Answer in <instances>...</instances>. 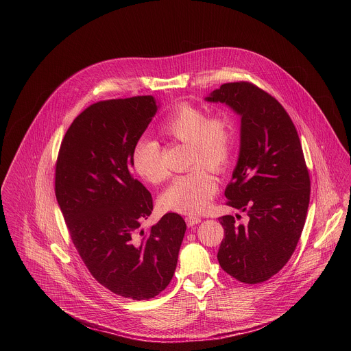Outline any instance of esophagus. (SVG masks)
<instances>
[{
    "instance_id": "34e87169",
    "label": "esophagus",
    "mask_w": 351,
    "mask_h": 351,
    "mask_svg": "<svg viewBox=\"0 0 351 351\" xmlns=\"http://www.w3.org/2000/svg\"><path fill=\"white\" fill-rule=\"evenodd\" d=\"M185 220H186L188 227H195L196 224H199V223H200L201 217H199V216H195V215H189V216H186V217H185Z\"/></svg>"
}]
</instances>
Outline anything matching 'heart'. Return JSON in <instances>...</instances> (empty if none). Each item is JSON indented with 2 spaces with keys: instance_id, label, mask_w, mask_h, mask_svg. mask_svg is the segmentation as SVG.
I'll return each instance as SVG.
<instances>
[{
  "instance_id": "b5f03b06",
  "label": "heart",
  "mask_w": 351,
  "mask_h": 351,
  "mask_svg": "<svg viewBox=\"0 0 351 351\" xmlns=\"http://www.w3.org/2000/svg\"><path fill=\"white\" fill-rule=\"evenodd\" d=\"M160 131L165 136L191 146L189 166L193 167L189 173L174 178L163 192L160 202L174 212L200 213L217 192V181L207 169L221 173L231 162L237 142L235 121L226 112L208 116L200 108L184 104L169 114ZM132 165L150 184H160L169 176L162 160V149L150 138L136 142Z\"/></svg>"
}]
</instances>
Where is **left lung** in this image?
Wrapping results in <instances>:
<instances>
[{
  "label": "left lung",
  "instance_id": "left-lung-1",
  "mask_svg": "<svg viewBox=\"0 0 351 351\" xmlns=\"http://www.w3.org/2000/svg\"><path fill=\"white\" fill-rule=\"evenodd\" d=\"M205 100L241 116L239 158L224 195L249 216L247 224L219 217L224 238L217 259L238 281L259 284L287 265L304 228L311 181L300 139L284 106L250 82L224 84Z\"/></svg>",
  "mask_w": 351,
  "mask_h": 351
}]
</instances>
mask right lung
Segmentation results:
<instances>
[{
    "label": "right lung",
    "instance_id": "obj_1",
    "mask_svg": "<svg viewBox=\"0 0 351 351\" xmlns=\"http://www.w3.org/2000/svg\"><path fill=\"white\" fill-rule=\"evenodd\" d=\"M159 108L152 96L96 102L75 117L56 159L55 196L90 274L110 292L149 300L173 278L186 224L166 213L149 231L151 193L132 150Z\"/></svg>",
    "mask_w": 351,
    "mask_h": 351
}]
</instances>
